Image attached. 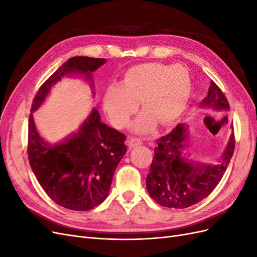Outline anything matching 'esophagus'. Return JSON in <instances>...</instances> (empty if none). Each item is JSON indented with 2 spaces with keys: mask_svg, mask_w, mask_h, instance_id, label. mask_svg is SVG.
Listing matches in <instances>:
<instances>
[{
  "mask_svg": "<svg viewBox=\"0 0 257 257\" xmlns=\"http://www.w3.org/2000/svg\"><path fill=\"white\" fill-rule=\"evenodd\" d=\"M142 144H143V142L141 141V139L135 138V137H130L128 141H127V146H128V148H131V149H132V148H135V147L142 145Z\"/></svg>",
  "mask_w": 257,
  "mask_h": 257,
  "instance_id": "obj_1",
  "label": "esophagus"
}]
</instances>
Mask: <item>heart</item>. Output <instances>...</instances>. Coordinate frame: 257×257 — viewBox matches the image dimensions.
<instances>
[{"instance_id": "1", "label": "heart", "mask_w": 257, "mask_h": 257, "mask_svg": "<svg viewBox=\"0 0 257 257\" xmlns=\"http://www.w3.org/2000/svg\"><path fill=\"white\" fill-rule=\"evenodd\" d=\"M192 81L188 69L181 65L145 63L128 68L120 85H111L104 97L105 111L115 127H125L141 100L145 112L134 122L136 133L148 134L158 122L168 125L188 106Z\"/></svg>"}]
</instances>
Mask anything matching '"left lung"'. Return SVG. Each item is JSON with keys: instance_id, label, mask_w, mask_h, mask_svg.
Returning a JSON list of instances; mask_svg holds the SVG:
<instances>
[{"instance_id": "1", "label": "left lung", "mask_w": 257, "mask_h": 257, "mask_svg": "<svg viewBox=\"0 0 257 257\" xmlns=\"http://www.w3.org/2000/svg\"><path fill=\"white\" fill-rule=\"evenodd\" d=\"M201 105L217 110L229 109L226 96L212 80ZM185 137L184 124H178L170 133L159 138L154 148L150 172L146 178L147 190L163 207L183 209L206 198L221 181L234 154L235 135L231 133L219 164H194L183 152Z\"/></svg>"}]
</instances>
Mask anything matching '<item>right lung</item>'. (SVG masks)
Instances as JSON below:
<instances>
[{"instance_id": "1", "label": "right lung", "mask_w": 257, "mask_h": 257, "mask_svg": "<svg viewBox=\"0 0 257 257\" xmlns=\"http://www.w3.org/2000/svg\"><path fill=\"white\" fill-rule=\"evenodd\" d=\"M106 59L74 57L60 66L38 89L31 110L45 100L51 85L65 74H84L91 79ZM93 109L78 134L59 145L50 146L38 135L32 113L29 119L28 158L36 179L54 203L87 211L103 203L109 192L113 173L127 148L125 135L100 122Z\"/></svg>"}]
</instances>
